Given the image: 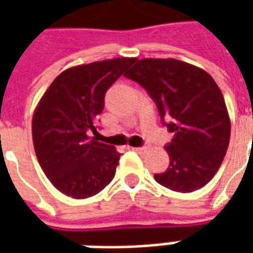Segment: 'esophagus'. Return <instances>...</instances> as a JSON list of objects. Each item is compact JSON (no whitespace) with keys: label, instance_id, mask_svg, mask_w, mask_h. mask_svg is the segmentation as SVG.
I'll list each match as a JSON object with an SVG mask.
<instances>
[{"label":"esophagus","instance_id":"obj_1","mask_svg":"<svg viewBox=\"0 0 253 253\" xmlns=\"http://www.w3.org/2000/svg\"><path fill=\"white\" fill-rule=\"evenodd\" d=\"M132 150H135L137 153L145 154L149 150V148H148V146H141V148H132Z\"/></svg>","mask_w":253,"mask_h":253}]
</instances>
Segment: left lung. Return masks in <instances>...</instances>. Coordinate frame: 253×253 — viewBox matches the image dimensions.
<instances>
[{"label":"left lung","mask_w":253,"mask_h":253,"mask_svg":"<svg viewBox=\"0 0 253 253\" xmlns=\"http://www.w3.org/2000/svg\"><path fill=\"white\" fill-rule=\"evenodd\" d=\"M148 90L173 138L168 169L156 181L176 192L205 187L217 173L230 139L222 92L203 69L173 58H143L125 74Z\"/></svg>","instance_id":"8db88e82"}]
</instances>
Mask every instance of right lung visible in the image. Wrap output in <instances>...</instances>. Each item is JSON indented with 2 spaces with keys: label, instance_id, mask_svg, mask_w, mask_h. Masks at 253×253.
<instances>
[{
  "label": "right lung",
  "instance_id": "obj_1",
  "mask_svg": "<svg viewBox=\"0 0 253 253\" xmlns=\"http://www.w3.org/2000/svg\"><path fill=\"white\" fill-rule=\"evenodd\" d=\"M135 58L78 65L58 76L36 105L32 141L36 157L58 191L74 199L99 194L114 179L121 153L88 135L104 96Z\"/></svg>",
  "mask_w": 253,
  "mask_h": 253
}]
</instances>
